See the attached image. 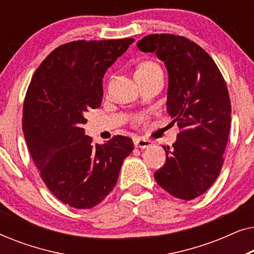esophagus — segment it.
Here are the masks:
<instances>
[{
	"label": "esophagus",
	"mask_w": 254,
	"mask_h": 254,
	"mask_svg": "<svg viewBox=\"0 0 254 254\" xmlns=\"http://www.w3.org/2000/svg\"><path fill=\"white\" fill-rule=\"evenodd\" d=\"M134 145L136 148H149L152 145V142L150 140H148V138H142V137H136L134 140Z\"/></svg>",
	"instance_id": "obj_1"
}]
</instances>
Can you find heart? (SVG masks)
I'll return each mask as SVG.
<instances>
[{
	"label": "heart",
	"mask_w": 254,
	"mask_h": 254,
	"mask_svg": "<svg viewBox=\"0 0 254 254\" xmlns=\"http://www.w3.org/2000/svg\"><path fill=\"white\" fill-rule=\"evenodd\" d=\"M159 65L155 62H142L141 64H138V67L136 68V71H135V75H140V74H148V72L158 70Z\"/></svg>",
	"instance_id": "heart-1"
}]
</instances>
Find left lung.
<instances>
[{
    "label": "left lung",
    "mask_w": 254,
    "mask_h": 254,
    "mask_svg": "<svg viewBox=\"0 0 254 254\" xmlns=\"http://www.w3.org/2000/svg\"><path fill=\"white\" fill-rule=\"evenodd\" d=\"M169 72L166 110L180 131L155 180L172 196H200L220 175L230 131L231 104L220 69L203 48L182 36L149 34L137 41Z\"/></svg>",
    "instance_id": "obj_1"
}]
</instances>
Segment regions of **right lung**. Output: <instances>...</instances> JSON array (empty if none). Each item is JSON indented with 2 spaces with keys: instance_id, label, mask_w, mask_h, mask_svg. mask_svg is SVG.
<instances>
[{
  "instance_id": "add662e5",
  "label": "right lung",
  "mask_w": 254,
  "mask_h": 254,
  "mask_svg": "<svg viewBox=\"0 0 254 254\" xmlns=\"http://www.w3.org/2000/svg\"><path fill=\"white\" fill-rule=\"evenodd\" d=\"M133 38L77 40L55 48L32 76L23 104V131L48 190L62 202L90 209L114 189L131 138L105 144L84 134L85 113L103 100V77Z\"/></svg>"
}]
</instances>
